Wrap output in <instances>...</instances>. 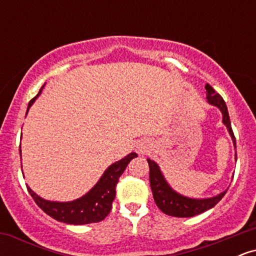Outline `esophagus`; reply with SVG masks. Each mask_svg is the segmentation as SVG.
Listing matches in <instances>:
<instances>
[{
  "label": "esophagus",
  "instance_id": "obj_1",
  "mask_svg": "<svg viewBox=\"0 0 256 256\" xmlns=\"http://www.w3.org/2000/svg\"><path fill=\"white\" fill-rule=\"evenodd\" d=\"M146 150V146H140V152H143Z\"/></svg>",
  "mask_w": 256,
  "mask_h": 256
}]
</instances>
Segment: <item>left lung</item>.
<instances>
[{
  "label": "left lung",
  "mask_w": 256,
  "mask_h": 256,
  "mask_svg": "<svg viewBox=\"0 0 256 256\" xmlns=\"http://www.w3.org/2000/svg\"><path fill=\"white\" fill-rule=\"evenodd\" d=\"M206 91H207V100L208 104L218 107L222 114V122L228 128V134L232 138L234 142V146L236 148V138H234V131L231 128L230 116H228V107H226L225 101L222 100L219 94L216 91L210 84H206ZM237 158V155H236ZM149 164V182H150V188L152 192V196H154L155 204L167 216H177V218H189V216H198L206 212V210H210L216 206L218 202L224 198V195L228 190L220 192L219 195L214 196V198H186V196L180 195L177 192L170 186L167 183L165 177L160 171V167L155 161L146 158Z\"/></svg>",
  "instance_id": "obj_1"
}]
</instances>
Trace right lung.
Segmentation results:
<instances>
[{
    "mask_svg": "<svg viewBox=\"0 0 256 256\" xmlns=\"http://www.w3.org/2000/svg\"><path fill=\"white\" fill-rule=\"evenodd\" d=\"M43 86L40 88V92L37 94L36 98H34L28 102L26 114H28L31 106L34 104V102L36 101V98L40 95ZM19 152L22 154V146H19ZM134 158H137L136 152H130L125 158H122V160L112 164L106 170L98 183L94 185L92 189L89 192L85 194L84 196H82V198L74 200V201H48V200L40 198L36 192H32L31 188L28 186V190L38 207L44 213H46L49 216L58 220V222L73 225L98 222L110 214L112 204H113L114 198H116V185L118 184L120 176L125 171L128 162Z\"/></svg>",
    "mask_w": 256,
    "mask_h": 256,
    "instance_id": "1",
    "label": "right lung"
}]
</instances>
